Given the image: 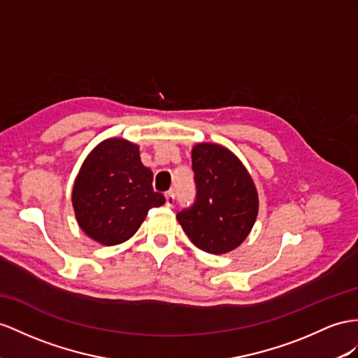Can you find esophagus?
Returning <instances> with one entry per match:
<instances>
[{
	"label": "esophagus",
	"instance_id": "esophagus-1",
	"mask_svg": "<svg viewBox=\"0 0 358 358\" xmlns=\"http://www.w3.org/2000/svg\"><path fill=\"white\" fill-rule=\"evenodd\" d=\"M164 198H166V206L168 207L176 206V195H173L172 192H166V195H164Z\"/></svg>",
	"mask_w": 358,
	"mask_h": 358
}]
</instances>
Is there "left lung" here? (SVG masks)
<instances>
[{"label": "left lung", "mask_w": 358, "mask_h": 358, "mask_svg": "<svg viewBox=\"0 0 358 358\" xmlns=\"http://www.w3.org/2000/svg\"><path fill=\"white\" fill-rule=\"evenodd\" d=\"M196 195L177 213L178 222L199 250L225 254L250 234L259 213L257 190L241 160L216 143L192 150Z\"/></svg>", "instance_id": "obj_1"}]
</instances>
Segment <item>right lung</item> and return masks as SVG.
Segmentation results:
<instances>
[{
    "label": "right lung",
    "instance_id": "right-lung-1",
    "mask_svg": "<svg viewBox=\"0 0 358 358\" xmlns=\"http://www.w3.org/2000/svg\"><path fill=\"white\" fill-rule=\"evenodd\" d=\"M164 196L152 189V172L143 166L139 146L107 139L89 154L72 190L78 225L90 239L117 245L139 230Z\"/></svg>",
    "mask_w": 358,
    "mask_h": 358
}]
</instances>
